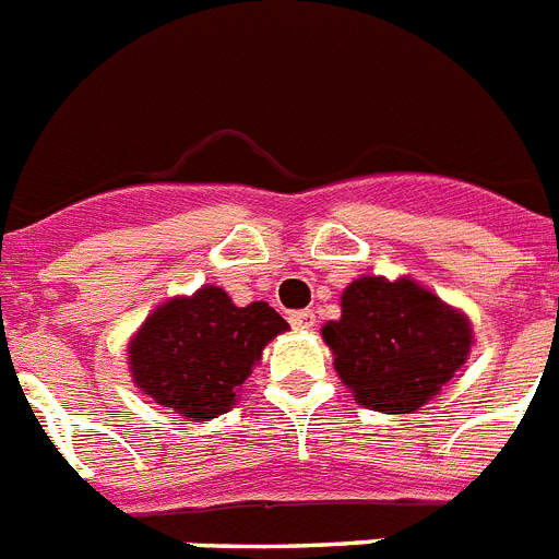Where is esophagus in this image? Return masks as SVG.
I'll return each mask as SVG.
<instances>
[{
    "label": "esophagus",
    "mask_w": 559,
    "mask_h": 559,
    "mask_svg": "<svg viewBox=\"0 0 559 559\" xmlns=\"http://www.w3.org/2000/svg\"><path fill=\"white\" fill-rule=\"evenodd\" d=\"M289 323H293L295 330H312L316 326V312L312 309H298L289 316Z\"/></svg>",
    "instance_id": "34e87169"
}]
</instances>
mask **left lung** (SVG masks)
Listing matches in <instances>:
<instances>
[{
    "label": "left lung",
    "instance_id": "8db88e82",
    "mask_svg": "<svg viewBox=\"0 0 559 559\" xmlns=\"http://www.w3.org/2000/svg\"><path fill=\"white\" fill-rule=\"evenodd\" d=\"M337 378L360 406L412 415L466 364L472 323L412 278L364 275L341 295V318L321 330Z\"/></svg>",
    "mask_w": 559,
    "mask_h": 559
}]
</instances>
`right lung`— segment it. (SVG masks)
Wrapping results in <instances>:
<instances>
[{
	"label": "right lung",
	"mask_w": 559,
	"mask_h": 559,
	"mask_svg": "<svg viewBox=\"0 0 559 559\" xmlns=\"http://www.w3.org/2000/svg\"><path fill=\"white\" fill-rule=\"evenodd\" d=\"M289 323L264 301L236 307L224 289L201 287L170 298L128 346L133 383L192 420L224 415L272 337Z\"/></svg>",
	"instance_id": "add662e5"
}]
</instances>
